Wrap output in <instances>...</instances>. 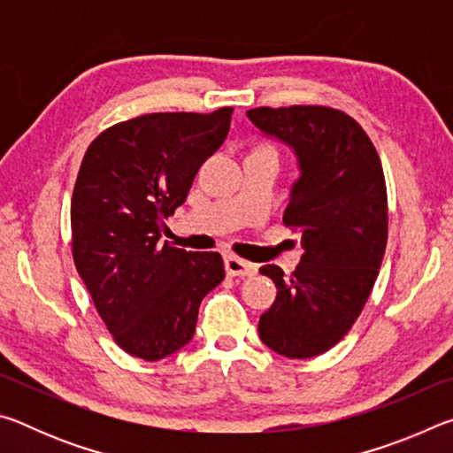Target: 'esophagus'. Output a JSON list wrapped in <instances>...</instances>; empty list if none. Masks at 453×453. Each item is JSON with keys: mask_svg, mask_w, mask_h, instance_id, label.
Here are the masks:
<instances>
[{"mask_svg": "<svg viewBox=\"0 0 453 453\" xmlns=\"http://www.w3.org/2000/svg\"><path fill=\"white\" fill-rule=\"evenodd\" d=\"M226 272L232 278H251L257 272L256 264L245 262V259L237 257V256H227L226 257Z\"/></svg>", "mask_w": 453, "mask_h": 453, "instance_id": "1", "label": "esophagus"}]
</instances>
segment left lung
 I'll use <instances>...</instances> for the list:
<instances>
[{
	"label": "left lung",
	"mask_w": 453,
	"mask_h": 453,
	"mask_svg": "<svg viewBox=\"0 0 453 453\" xmlns=\"http://www.w3.org/2000/svg\"><path fill=\"white\" fill-rule=\"evenodd\" d=\"M248 118L296 151L300 180L283 224L302 234L291 275L259 267L278 296L259 318L275 354L313 357L334 348L362 313L388 243V191L378 151L348 113L327 105L256 107Z\"/></svg>",
	"instance_id": "1"
}]
</instances>
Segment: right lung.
<instances>
[{
    "label": "right lung",
    "instance_id": "obj_1",
    "mask_svg": "<svg viewBox=\"0 0 453 453\" xmlns=\"http://www.w3.org/2000/svg\"><path fill=\"white\" fill-rule=\"evenodd\" d=\"M234 107L165 111L99 134L72 196L75 270L113 342L157 362L194 337L199 303L226 278L218 251L159 240L196 173L224 143Z\"/></svg>",
    "mask_w": 453,
    "mask_h": 453
}]
</instances>
